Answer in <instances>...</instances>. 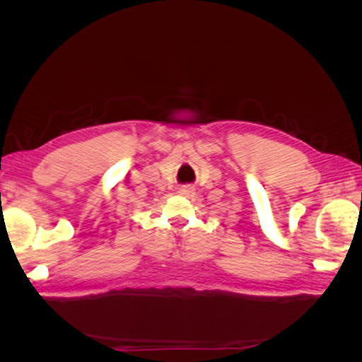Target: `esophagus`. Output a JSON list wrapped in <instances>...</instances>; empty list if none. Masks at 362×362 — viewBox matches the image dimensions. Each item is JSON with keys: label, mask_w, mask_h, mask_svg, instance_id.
I'll use <instances>...</instances> for the list:
<instances>
[{"label": "esophagus", "mask_w": 362, "mask_h": 362, "mask_svg": "<svg viewBox=\"0 0 362 362\" xmlns=\"http://www.w3.org/2000/svg\"><path fill=\"white\" fill-rule=\"evenodd\" d=\"M179 194L180 196H183V197H191L194 194V188H191V187H182L180 189H179Z\"/></svg>", "instance_id": "1"}]
</instances>
